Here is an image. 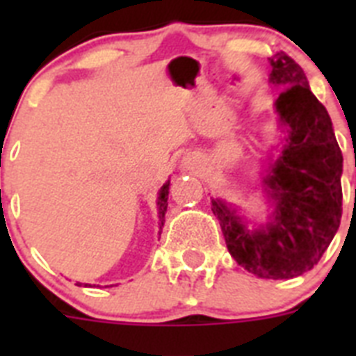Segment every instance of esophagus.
Masks as SVG:
<instances>
[{"mask_svg":"<svg viewBox=\"0 0 356 356\" xmlns=\"http://www.w3.org/2000/svg\"><path fill=\"white\" fill-rule=\"evenodd\" d=\"M196 163V159H193V156H187V159H184V165L188 169H193V165Z\"/></svg>","mask_w":356,"mask_h":356,"instance_id":"obj_1","label":"esophagus"}]
</instances>
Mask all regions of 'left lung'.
Instances as JSON below:
<instances>
[{"mask_svg":"<svg viewBox=\"0 0 356 356\" xmlns=\"http://www.w3.org/2000/svg\"><path fill=\"white\" fill-rule=\"evenodd\" d=\"M269 83L284 144L262 175L269 207L266 221H250L241 209L212 200L226 248L248 273L289 280L310 271L328 250L342 217V153L328 112L308 87L303 69L284 51L269 58Z\"/></svg>","mask_w":356,"mask_h":356,"instance_id":"left-lung-1","label":"left lung"}]
</instances>
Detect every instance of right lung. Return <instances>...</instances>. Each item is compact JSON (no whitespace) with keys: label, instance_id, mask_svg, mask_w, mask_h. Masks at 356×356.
Wrapping results in <instances>:
<instances>
[{"label":"right lung","instance_id":"right-lung-1","mask_svg":"<svg viewBox=\"0 0 356 356\" xmlns=\"http://www.w3.org/2000/svg\"><path fill=\"white\" fill-rule=\"evenodd\" d=\"M169 184H171V181H165V184L162 185V187H160V191H159V197H156V210H159V228H160V232H159V235L162 234V226H163V222H165V212H168V196H169ZM76 285H83V287H87V285L89 284H80V282H76Z\"/></svg>","mask_w":356,"mask_h":356}]
</instances>
